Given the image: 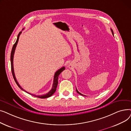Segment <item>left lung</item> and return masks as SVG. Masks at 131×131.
<instances>
[{"label":"left lung","mask_w":131,"mask_h":131,"mask_svg":"<svg viewBox=\"0 0 131 131\" xmlns=\"http://www.w3.org/2000/svg\"><path fill=\"white\" fill-rule=\"evenodd\" d=\"M111 31H112V34H113V35L114 36V32H113V30L111 29ZM76 90H77V92L79 93V94H81V95H83V94H81L80 92H79L78 91V90L77 89V88H76Z\"/></svg>","instance_id":"left-lung-1"}]
</instances>
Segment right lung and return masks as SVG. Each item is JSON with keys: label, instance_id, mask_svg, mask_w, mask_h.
<instances>
[{"label": "right lung", "instance_id": "right-lung-1", "mask_svg": "<svg viewBox=\"0 0 131 131\" xmlns=\"http://www.w3.org/2000/svg\"><path fill=\"white\" fill-rule=\"evenodd\" d=\"M22 33V31H20L19 34H18L17 36V40H16V42L14 43V45H13V48H12V51H11V54H10V61H11V70H12V74H13V77L14 78V79L16 83L17 84V85H18V86L21 89V90L25 91L24 90H23V89L20 86V85L18 84L17 81L16 80V79L15 78V73H14V67H13V58H14V52H15V49H16V46H17V44L18 43V39H19V36L20 34H21ZM65 67H61V68H60L59 70H58L56 73H54V78H53V84H52V89L51 90L46 94H43V95H33V94H30V93L26 92L27 93H28L29 94H30L31 95H33L34 96V97H38V98H41V99H44V98H48L49 97H51V96L55 92V91H56V88L57 87V85H58V77L59 74L61 73V72H63L64 70H65Z\"/></svg>", "mask_w": 131, "mask_h": 131}]
</instances>
